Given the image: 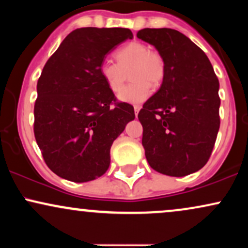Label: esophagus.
Wrapping results in <instances>:
<instances>
[{"mask_svg": "<svg viewBox=\"0 0 248 248\" xmlns=\"http://www.w3.org/2000/svg\"><path fill=\"white\" fill-rule=\"evenodd\" d=\"M140 109H141V106H138V105H136V106H134V112H135L136 116H138L139 112H140Z\"/></svg>", "mask_w": 248, "mask_h": 248, "instance_id": "34e87169", "label": "esophagus"}]
</instances>
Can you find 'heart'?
<instances>
[{"label": "heart", "instance_id": "heart-1", "mask_svg": "<svg viewBox=\"0 0 248 248\" xmlns=\"http://www.w3.org/2000/svg\"><path fill=\"white\" fill-rule=\"evenodd\" d=\"M116 62L109 61L100 65V76L108 90L120 92L125 72L132 68L130 78L133 82L119 94V99L128 104H141L149 98L153 86H158L166 76V62L158 51L150 50L146 43L133 41L115 51Z\"/></svg>", "mask_w": 248, "mask_h": 248}]
</instances>
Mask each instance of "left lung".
I'll list each match as a JSON object with an SVG mask.
<instances>
[{
  "label": "left lung",
  "instance_id": "left-lung-1",
  "mask_svg": "<svg viewBox=\"0 0 248 248\" xmlns=\"http://www.w3.org/2000/svg\"><path fill=\"white\" fill-rule=\"evenodd\" d=\"M166 62L160 90L139 112L149 166L168 176L198 171L206 164L220 126L219 81L204 51L177 30L142 29Z\"/></svg>",
  "mask_w": 248,
  "mask_h": 248
}]
</instances>
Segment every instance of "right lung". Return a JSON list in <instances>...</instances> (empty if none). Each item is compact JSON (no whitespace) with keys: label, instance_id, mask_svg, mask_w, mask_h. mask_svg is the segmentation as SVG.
Here are the masks:
<instances>
[{"label":"right lung","instance_id":"right-lung-1","mask_svg":"<svg viewBox=\"0 0 248 248\" xmlns=\"http://www.w3.org/2000/svg\"><path fill=\"white\" fill-rule=\"evenodd\" d=\"M132 38L124 28H80L45 64L33 133L45 163L59 177L81 183L107 171L110 147L135 113L108 90L99 69L108 52Z\"/></svg>","mask_w":248,"mask_h":248}]
</instances>
